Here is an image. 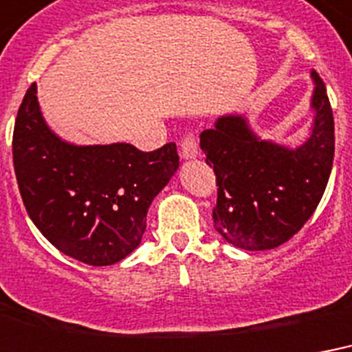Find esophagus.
<instances>
[{
    "label": "esophagus",
    "mask_w": 352,
    "mask_h": 352,
    "mask_svg": "<svg viewBox=\"0 0 352 352\" xmlns=\"http://www.w3.org/2000/svg\"><path fill=\"white\" fill-rule=\"evenodd\" d=\"M179 156H182L184 162H189V160H196V157H198V141H196L195 133L185 135L184 141H182V151H179Z\"/></svg>",
    "instance_id": "34e87169"
}]
</instances>
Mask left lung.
<instances>
[{"label": "left lung", "mask_w": 352, "mask_h": 352, "mask_svg": "<svg viewBox=\"0 0 352 352\" xmlns=\"http://www.w3.org/2000/svg\"><path fill=\"white\" fill-rule=\"evenodd\" d=\"M309 138L288 146L253 132L248 117L224 113L200 133V148L213 167L219 201L214 230L226 242L263 252L292 239L325 192L334 160V119L327 89L312 69Z\"/></svg>", "instance_id": "obj_1"}]
</instances>
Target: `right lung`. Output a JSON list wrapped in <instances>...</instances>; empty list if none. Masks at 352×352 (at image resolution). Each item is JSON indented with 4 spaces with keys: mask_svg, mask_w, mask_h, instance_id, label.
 Masks as SVG:
<instances>
[{
    "mask_svg": "<svg viewBox=\"0 0 352 352\" xmlns=\"http://www.w3.org/2000/svg\"><path fill=\"white\" fill-rule=\"evenodd\" d=\"M31 84L14 124L12 157L23 206L56 250L110 266L141 244L152 200L179 167L174 143L141 152L128 143L75 145L54 133Z\"/></svg>",
    "mask_w": 352,
    "mask_h": 352,
    "instance_id": "add662e5",
    "label": "right lung"
}]
</instances>
